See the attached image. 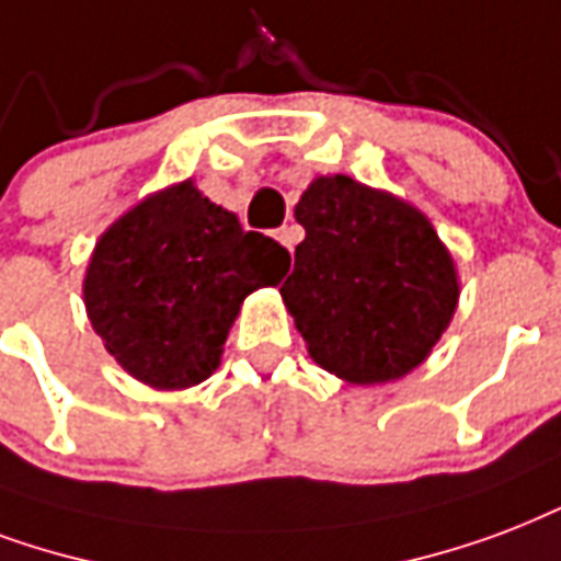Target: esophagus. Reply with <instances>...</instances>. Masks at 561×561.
Wrapping results in <instances>:
<instances>
[{"label":"esophagus","mask_w":561,"mask_h":561,"mask_svg":"<svg viewBox=\"0 0 561 561\" xmlns=\"http://www.w3.org/2000/svg\"><path fill=\"white\" fill-rule=\"evenodd\" d=\"M299 238H302V234H299V226H282L279 232H276V241H279L282 247H288V250L297 247Z\"/></svg>","instance_id":"1"}]
</instances>
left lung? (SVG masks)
Here are the masks:
<instances>
[{
  "label": "left lung",
  "instance_id": "obj_1",
  "mask_svg": "<svg viewBox=\"0 0 561 561\" xmlns=\"http://www.w3.org/2000/svg\"><path fill=\"white\" fill-rule=\"evenodd\" d=\"M285 309L309 356L337 379L382 385L421 367L459 306V271L430 217L350 176L302 191Z\"/></svg>",
  "mask_w": 561,
  "mask_h": 561
}]
</instances>
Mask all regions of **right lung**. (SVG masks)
I'll return each instance as SVG.
<instances>
[{
  "instance_id": "1",
  "label": "right lung",
  "mask_w": 561,
  "mask_h": 561,
  "mask_svg": "<svg viewBox=\"0 0 561 561\" xmlns=\"http://www.w3.org/2000/svg\"><path fill=\"white\" fill-rule=\"evenodd\" d=\"M290 255L247 232L194 179L144 196L100 234L84 311L114 362L156 391H185L220 367L243 299L273 288Z\"/></svg>"
}]
</instances>
